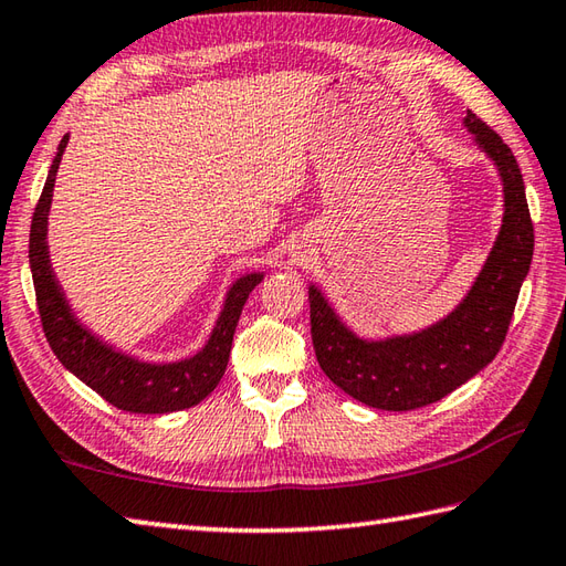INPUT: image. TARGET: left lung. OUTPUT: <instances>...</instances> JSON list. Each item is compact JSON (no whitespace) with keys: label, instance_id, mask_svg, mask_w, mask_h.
<instances>
[{"label":"left lung","instance_id":"left-lung-1","mask_svg":"<svg viewBox=\"0 0 566 566\" xmlns=\"http://www.w3.org/2000/svg\"><path fill=\"white\" fill-rule=\"evenodd\" d=\"M464 126L503 182V223L472 290L452 314L432 326L365 340L345 326L318 286H308L311 338L321 369L353 399L381 411H413L440 401L479 375L501 350L533 260V221L521 167L511 148L476 114Z\"/></svg>","mask_w":566,"mask_h":566}]
</instances>
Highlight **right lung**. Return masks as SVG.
Here are the masks:
<instances>
[{
  "instance_id": "right-lung-1",
  "label": "right lung",
  "mask_w": 566,
  "mask_h": 566,
  "mask_svg": "<svg viewBox=\"0 0 566 566\" xmlns=\"http://www.w3.org/2000/svg\"><path fill=\"white\" fill-rule=\"evenodd\" d=\"M63 136L55 153V160L48 170L41 199L35 203L31 238H29V262L35 290V304L43 323V333L55 357L67 367L72 375L97 391L102 399L128 413H172L182 408L197 406L216 389L221 381L228 355H231L233 333L238 326L240 311H243L250 292L262 282V272L243 274L233 282L226 294V304L219 321L209 335L207 345L195 357H185L179 363H140L136 357L114 350L112 345L102 343L97 335L72 314L67 298L48 258V211H51L53 187L60 160L67 146Z\"/></svg>"
}]
</instances>
